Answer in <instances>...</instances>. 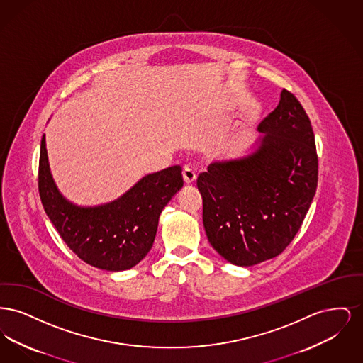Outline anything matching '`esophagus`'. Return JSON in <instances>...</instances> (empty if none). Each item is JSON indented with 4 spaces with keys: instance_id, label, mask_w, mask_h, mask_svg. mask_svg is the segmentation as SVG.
<instances>
[{
    "instance_id": "esophagus-1",
    "label": "esophagus",
    "mask_w": 363,
    "mask_h": 363,
    "mask_svg": "<svg viewBox=\"0 0 363 363\" xmlns=\"http://www.w3.org/2000/svg\"><path fill=\"white\" fill-rule=\"evenodd\" d=\"M182 177H184V181L186 182V184H191V182H194L196 181V172L194 170H191L190 167H185L184 169V172H182Z\"/></svg>"
}]
</instances>
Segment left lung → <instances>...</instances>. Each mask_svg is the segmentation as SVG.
Here are the masks:
<instances>
[{
	"label": "left lung",
	"mask_w": 363,
	"mask_h": 363,
	"mask_svg": "<svg viewBox=\"0 0 363 363\" xmlns=\"http://www.w3.org/2000/svg\"><path fill=\"white\" fill-rule=\"evenodd\" d=\"M259 132L264 136L256 152L212 163L197 178L208 241L240 267L274 259L290 245L318 181L311 120L294 94L281 91Z\"/></svg>",
	"instance_id": "left-lung-1"
}]
</instances>
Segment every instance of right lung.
<instances>
[{
    "instance_id": "add662e5",
    "label": "right lung",
    "mask_w": 363,
    "mask_h": 363,
    "mask_svg": "<svg viewBox=\"0 0 363 363\" xmlns=\"http://www.w3.org/2000/svg\"><path fill=\"white\" fill-rule=\"evenodd\" d=\"M182 185V169L173 166L145 175L113 203L76 207L52 181L42 138L38 188L45 212L70 250L92 267L116 272L144 259L155 240L160 212Z\"/></svg>"
}]
</instances>
